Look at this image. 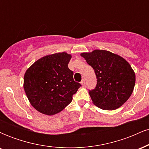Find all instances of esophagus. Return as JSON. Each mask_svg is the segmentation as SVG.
Masks as SVG:
<instances>
[{
  "mask_svg": "<svg viewBox=\"0 0 149 149\" xmlns=\"http://www.w3.org/2000/svg\"><path fill=\"white\" fill-rule=\"evenodd\" d=\"M80 83H81V85H83V86H85V79L82 80V81L80 82Z\"/></svg>",
  "mask_w": 149,
  "mask_h": 149,
  "instance_id": "34e87169",
  "label": "esophagus"
}]
</instances>
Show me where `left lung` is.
I'll list each match as a JSON object with an SVG mask.
<instances>
[{"label": "left lung", "mask_w": 149, "mask_h": 149, "mask_svg": "<svg viewBox=\"0 0 149 149\" xmlns=\"http://www.w3.org/2000/svg\"><path fill=\"white\" fill-rule=\"evenodd\" d=\"M81 56L96 75V87L89 90L95 105L104 110H115L127 102L135 85V73L129 63L119 55L100 49Z\"/></svg>", "instance_id": "obj_1"}]
</instances>
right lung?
<instances>
[{"label":"right lung","instance_id":"add662e5","mask_svg":"<svg viewBox=\"0 0 149 149\" xmlns=\"http://www.w3.org/2000/svg\"><path fill=\"white\" fill-rule=\"evenodd\" d=\"M71 56L59 52L38 59L26 71L24 88L31 104L38 111L52 116L71 103L81 86L73 80L68 67Z\"/></svg>","mask_w":149,"mask_h":149}]
</instances>
